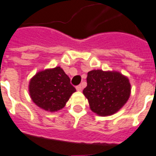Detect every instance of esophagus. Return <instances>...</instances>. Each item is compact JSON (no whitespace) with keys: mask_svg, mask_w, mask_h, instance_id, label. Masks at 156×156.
I'll return each mask as SVG.
<instances>
[{"mask_svg":"<svg viewBox=\"0 0 156 156\" xmlns=\"http://www.w3.org/2000/svg\"><path fill=\"white\" fill-rule=\"evenodd\" d=\"M76 88L77 91H81L82 87H81V85H78V86H76Z\"/></svg>","mask_w":156,"mask_h":156,"instance_id":"obj_1","label":"esophagus"}]
</instances>
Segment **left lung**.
Returning a JSON list of instances; mask_svg holds the SVG:
<instances>
[{
	"label": "left lung",
	"instance_id": "left-lung-1",
	"mask_svg": "<svg viewBox=\"0 0 156 156\" xmlns=\"http://www.w3.org/2000/svg\"><path fill=\"white\" fill-rule=\"evenodd\" d=\"M130 93L129 79L117 71L88 72L87 87L83 90L91 110L99 116L113 115L119 111L129 100Z\"/></svg>",
	"mask_w": 156,
	"mask_h": 156
}]
</instances>
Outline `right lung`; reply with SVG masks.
Returning <instances> with one entry per match:
<instances>
[{"instance_id": "right-lung-1", "label": "right lung", "mask_w": 156, "mask_h": 156, "mask_svg": "<svg viewBox=\"0 0 156 156\" xmlns=\"http://www.w3.org/2000/svg\"><path fill=\"white\" fill-rule=\"evenodd\" d=\"M76 91L70 84V78L60 67L37 72L29 83L31 100L40 109L48 112L63 109Z\"/></svg>"}]
</instances>
